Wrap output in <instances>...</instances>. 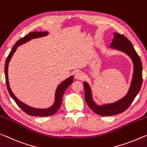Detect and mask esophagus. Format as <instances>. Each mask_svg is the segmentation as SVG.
Wrapping results in <instances>:
<instances>
[{
	"label": "esophagus",
	"instance_id": "esophagus-1",
	"mask_svg": "<svg viewBox=\"0 0 147 147\" xmlns=\"http://www.w3.org/2000/svg\"><path fill=\"white\" fill-rule=\"evenodd\" d=\"M75 78L78 80H82L84 78V75L82 72L81 71H76L75 74Z\"/></svg>",
	"mask_w": 147,
	"mask_h": 147
}]
</instances>
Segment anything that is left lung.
<instances>
[{
  "mask_svg": "<svg viewBox=\"0 0 147 147\" xmlns=\"http://www.w3.org/2000/svg\"><path fill=\"white\" fill-rule=\"evenodd\" d=\"M110 47L124 52L131 58L134 64L133 78L131 79V85L128 92L124 98L116 102L103 105H98L94 102L90 86L85 81L84 82L83 86L85 88L86 102L94 112L101 116H111L121 113L126 111L140 91L143 82V66L141 59L135 50L130 41L124 35L115 32L114 39L110 45Z\"/></svg>",
  "mask_w": 147,
  "mask_h": 147,
  "instance_id": "left-lung-1",
  "label": "left lung"
}]
</instances>
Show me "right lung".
I'll list each match as a JSON object with an SVG mask.
<instances>
[{
	"instance_id": "add662e5",
	"label": "right lung",
	"mask_w": 147,
	"mask_h": 147,
	"mask_svg": "<svg viewBox=\"0 0 147 147\" xmlns=\"http://www.w3.org/2000/svg\"><path fill=\"white\" fill-rule=\"evenodd\" d=\"M48 34L47 32H33L28 33L27 35H26L25 37L21 38L20 40H19L18 42L16 43V44L13 45V47L11 49V51L9 53L8 57L6 58V62H5V67H4V72H5V78H6V83L7 88H8V92L11 98H13V100L15 101L17 105L22 109L24 112H25L27 115H32V116H36V117H47L51 116V115H54L59 108L61 107L62 101V96H63L65 90L66 88L73 83L74 76H71L68 78L66 80H64L63 82H62L60 85L58 86L57 88L56 92H55V99L53 105L51 107L47 108V109H36L30 107L25 103L21 102L18 98H17L16 96L13 94V93L11 91L10 87H9V81H8V64L10 61L11 57L13 56L14 53H15L17 47L19 45L25 44L26 42H28L30 40L34 39V38H38L42 36H45Z\"/></svg>"
}]
</instances>
